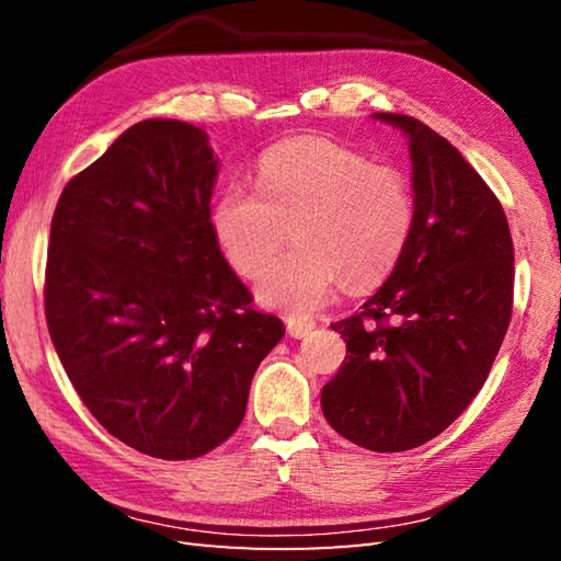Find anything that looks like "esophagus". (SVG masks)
<instances>
[{
    "label": "esophagus",
    "mask_w": 561,
    "mask_h": 561,
    "mask_svg": "<svg viewBox=\"0 0 561 561\" xmlns=\"http://www.w3.org/2000/svg\"><path fill=\"white\" fill-rule=\"evenodd\" d=\"M313 320L311 318H301V316H289L287 318V332L291 337H306L308 332L313 330Z\"/></svg>",
    "instance_id": "obj_1"
}]
</instances>
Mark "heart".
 Returning a JSON list of instances; mask_svg holds the SVG:
<instances>
[{"instance_id":"heart-1","label":"heart","mask_w":561,"mask_h":561,"mask_svg":"<svg viewBox=\"0 0 561 561\" xmlns=\"http://www.w3.org/2000/svg\"><path fill=\"white\" fill-rule=\"evenodd\" d=\"M416 217L412 181L392 163L323 137L265 151L255 187L229 183L209 211L214 241L245 279H257L293 226L297 248L262 277V304L308 313L335 282L374 287L398 265Z\"/></svg>"}]
</instances>
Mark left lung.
Here are the masks:
<instances>
[{"mask_svg":"<svg viewBox=\"0 0 561 561\" xmlns=\"http://www.w3.org/2000/svg\"><path fill=\"white\" fill-rule=\"evenodd\" d=\"M376 117L410 137L414 229L362 313L332 323L347 356L320 408L352 444L400 453L456 422L490 376L514 311V241L502 202L448 139L410 115Z\"/></svg>","mask_w":561,"mask_h":561,"instance_id":"8db88e82","label":"left lung"}]
</instances>
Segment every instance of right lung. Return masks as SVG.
<instances>
[{
  "label": "right lung",
  "instance_id": "obj_1",
  "mask_svg": "<svg viewBox=\"0 0 561 561\" xmlns=\"http://www.w3.org/2000/svg\"><path fill=\"white\" fill-rule=\"evenodd\" d=\"M214 181L199 127L145 121L71 178L50 224L45 318L59 362L105 432L161 460L224 444L284 337L214 241Z\"/></svg>",
  "mask_w": 561,
  "mask_h": 561
}]
</instances>
